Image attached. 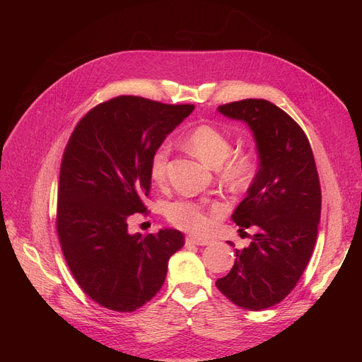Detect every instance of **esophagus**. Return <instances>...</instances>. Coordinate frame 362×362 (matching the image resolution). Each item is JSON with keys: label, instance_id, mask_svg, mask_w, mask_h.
<instances>
[{"label": "esophagus", "instance_id": "34e87169", "mask_svg": "<svg viewBox=\"0 0 362 362\" xmlns=\"http://www.w3.org/2000/svg\"><path fill=\"white\" fill-rule=\"evenodd\" d=\"M211 242L206 238H196V237H187L185 238V245H196V246H208Z\"/></svg>", "mask_w": 362, "mask_h": 362}]
</instances>
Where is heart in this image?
<instances>
[{
	"label": "heart",
	"instance_id": "1",
	"mask_svg": "<svg viewBox=\"0 0 362 362\" xmlns=\"http://www.w3.org/2000/svg\"><path fill=\"white\" fill-rule=\"evenodd\" d=\"M185 144L196 157L213 169L222 168L223 178L234 185H243L249 181L254 172V158L250 154L231 156L233 144L229 137L216 127L199 125L193 128L185 137ZM170 148L168 144L157 146L149 160V175L152 181L163 182L166 178ZM218 206H206L199 202L180 199L170 202L166 208L168 221L184 231L193 234H202L211 228L214 218L221 214Z\"/></svg>",
	"mask_w": 362,
	"mask_h": 362
}]
</instances>
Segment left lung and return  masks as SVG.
Masks as SVG:
<instances>
[{"mask_svg":"<svg viewBox=\"0 0 362 362\" xmlns=\"http://www.w3.org/2000/svg\"><path fill=\"white\" fill-rule=\"evenodd\" d=\"M217 112L249 127L258 152V172L233 221L258 233L216 287L237 306L259 311L279 303L308 264L320 222L322 192L310 141L302 128L266 100H243ZM234 246V243L228 242Z\"/></svg>","mask_w":362,"mask_h":362,"instance_id":"1","label":"left lung"}]
</instances>
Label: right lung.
Instances as JSON below:
<instances>
[{
    "label": "right lung",
    "instance_id": "1",
    "mask_svg": "<svg viewBox=\"0 0 362 362\" xmlns=\"http://www.w3.org/2000/svg\"><path fill=\"white\" fill-rule=\"evenodd\" d=\"M194 105L117 96L87 113L64 149L57 233L75 281L90 299L119 313L151 300L184 246L178 229L129 234L128 217L145 213L149 160Z\"/></svg>",
    "mask_w": 362,
    "mask_h": 362
}]
</instances>
